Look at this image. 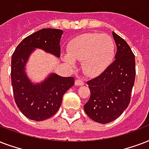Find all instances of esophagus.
<instances>
[{"mask_svg":"<svg viewBox=\"0 0 149 149\" xmlns=\"http://www.w3.org/2000/svg\"><path fill=\"white\" fill-rule=\"evenodd\" d=\"M84 84V82L83 81L82 79H77L75 81V85L76 86H82Z\"/></svg>","mask_w":149,"mask_h":149,"instance_id":"obj_1","label":"esophagus"}]
</instances>
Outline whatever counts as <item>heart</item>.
<instances>
[{"mask_svg":"<svg viewBox=\"0 0 149 149\" xmlns=\"http://www.w3.org/2000/svg\"><path fill=\"white\" fill-rule=\"evenodd\" d=\"M115 43L108 34L90 33L80 35L70 42L68 54L64 61L73 65L75 61H82L85 75L95 77L104 72L111 64L115 54Z\"/></svg>","mask_w":149,"mask_h":149,"instance_id":"1","label":"heart"}]
</instances>
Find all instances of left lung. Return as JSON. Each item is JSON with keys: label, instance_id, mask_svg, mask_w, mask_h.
Instances as JSON below:
<instances>
[{"label": "left lung", "instance_id": "1", "mask_svg": "<svg viewBox=\"0 0 149 149\" xmlns=\"http://www.w3.org/2000/svg\"><path fill=\"white\" fill-rule=\"evenodd\" d=\"M117 47L115 61L98 77L87 81L91 97L84 111L91 120L108 123L117 119L129 105L134 84L135 57L127 42L112 32Z\"/></svg>", "mask_w": 149, "mask_h": 149}]
</instances>
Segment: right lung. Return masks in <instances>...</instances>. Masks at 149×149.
Here are the masks:
<instances>
[{"label":"right lung","mask_w":149,"mask_h":149,"mask_svg":"<svg viewBox=\"0 0 149 149\" xmlns=\"http://www.w3.org/2000/svg\"><path fill=\"white\" fill-rule=\"evenodd\" d=\"M62 34L61 29H40L22 40L12 54L11 77L15 102L29 120L43 121L52 117L59 109L63 95L74 85L73 77L56 73H51L41 83L33 84L26 72L29 56L37 48L59 58Z\"/></svg>","instance_id":"right-lung-1"}]
</instances>
